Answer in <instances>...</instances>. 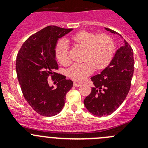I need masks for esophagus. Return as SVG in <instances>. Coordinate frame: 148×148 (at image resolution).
I'll return each mask as SVG.
<instances>
[{
    "label": "esophagus",
    "instance_id": "esophagus-1",
    "mask_svg": "<svg viewBox=\"0 0 148 148\" xmlns=\"http://www.w3.org/2000/svg\"><path fill=\"white\" fill-rule=\"evenodd\" d=\"M82 84L80 83H78V82H74V86H76V87H78V86H81Z\"/></svg>",
    "mask_w": 148,
    "mask_h": 148
}]
</instances>
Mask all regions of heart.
Returning a JSON list of instances; mask_svg holds the SVG:
<instances>
[{
    "label": "heart",
    "instance_id": "b5f03b06",
    "mask_svg": "<svg viewBox=\"0 0 148 148\" xmlns=\"http://www.w3.org/2000/svg\"><path fill=\"white\" fill-rule=\"evenodd\" d=\"M73 42L84 48L82 63L74 64L67 71V75L77 82L84 80L95 69L101 70L110 63L114 53V44L111 37L107 34L97 36L94 33L82 31L71 37ZM56 57L62 65L70 64L68 45L65 40L59 41L55 50Z\"/></svg>",
    "mask_w": 148,
    "mask_h": 148
}]
</instances>
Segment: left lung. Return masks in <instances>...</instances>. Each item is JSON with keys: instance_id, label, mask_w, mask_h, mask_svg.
Masks as SVG:
<instances>
[{"instance_id": "left-lung-1", "label": "left lung", "mask_w": 148, "mask_h": 148, "mask_svg": "<svg viewBox=\"0 0 148 148\" xmlns=\"http://www.w3.org/2000/svg\"><path fill=\"white\" fill-rule=\"evenodd\" d=\"M107 31L117 34L113 30ZM125 45L117 50L110 64L99 74L91 78L95 87L84 100L88 111L98 117L114 112L126 98L134 73L133 51L124 40Z\"/></svg>"}]
</instances>
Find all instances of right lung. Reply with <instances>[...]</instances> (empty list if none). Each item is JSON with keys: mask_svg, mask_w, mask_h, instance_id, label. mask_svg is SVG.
<instances>
[{"mask_svg": "<svg viewBox=\"0 0 148 148\" xmlns=\"http://www.w3.org/2000/svg\"><path fill=\"white\" fill-rule=\"evenodd\" d=\"M49 26L33 34L23 44L16 57V72L23 97L37 113L52 117L63 109L66 95L73 86V82L55 72L56 44L59 38L72 31ZM51 76L58 81L57 87L49 86Z\"/></svg>", "mask_w": 148, "mask_h": 148, "instance_id": "add662e5", "label": "right lung"}]
</instances>
